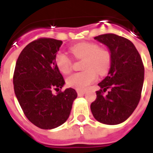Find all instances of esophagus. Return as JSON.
Instances as JSON below:
<instances>
[{
    "instance_id": "1",
    "label": "esophagus",
    "mask_w": 153,
    "mask_h": 153,
    "mask_svg": "<svg viewBox=\"0 0 153 153\" xmlns=\"http://www.w3.org/2000/svg\"><path fill=\"white\" fill-rule=\"evenodd\" d=\"M77 93L79 96H81V95H83L85 93V91H82V90H77Z\"/></svg>"
}]
</instances>
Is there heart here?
<instances>
[{
    "mask_svg": "<svg viewBox=\"0 0 153 153\" xmlns=\"http://www.w3.org/2000/svg\"><path fill=\"white\" fill-rule=\"evenodd\" d=\"M71 53L78 59H84L83 69L81 72L72 74L68 77L66 83L77 90H84L95 82L97 78V72L104 75L108 72L112 62L111 53L107 48H100L94 42H82L71 48ZM54 62L56 67L62 74L70 73L72 68L71 58L63 52H57Z\"/></svg>",
    "mask_w": 153,
    "mask_h": 153,
    "instance_id": "b5f03b06",
    "label": "heart"
}]
</instances>
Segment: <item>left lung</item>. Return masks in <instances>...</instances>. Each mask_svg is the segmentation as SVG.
<instances>
[{
	"label": "left lung",
	"mask_w": 153,
	"mask_h": 153,
	"mask_svg": "<svg viewBox=\"0 0 153 153\" xmlns=\"http://www.w3.org/2000/svg\"><path fill=\"white\" fill-rule=\"evenodd\" d=\"M94 39L108 46L112 62L108 76L98 84L100 89L91 103V113L100 123L117 125L127 119L140 102L144 79L143 61L133 43L123 36L108 33Z\"/></svg>",
	"instance_id": "left-lung-1"
}]
</instances>
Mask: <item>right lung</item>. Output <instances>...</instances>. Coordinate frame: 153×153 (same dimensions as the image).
Returning <instances> with one entry per match:
<instances>
[{
    "mask_svg": "<svg viewBox=\"0 0 153 153\" xmlns=\"http://www.w3.org/2000/svg\"><path fill=\"white\" fill-rule=\"evenodd\" d=\"M62 44L52 38L30 42L19 54L13 72L14 92L25 116L44 130L65 123L77 97L74 88L61 90L65 80L54 58ZM53 90L60 91L54 95Z\"/></svg>",
    "mask_w": 153,
    "mask_h": 153,
    "instance_id": "1",
    "label": "right lung"
}]
</instances>
